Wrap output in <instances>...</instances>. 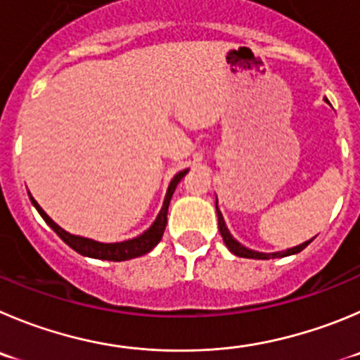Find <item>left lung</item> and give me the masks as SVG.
I'll return each instance as SVG.
<instances>
[{"instance_id": "8db88e82", "label": "left lung", "mask_w": 360, "mask_h": 360, "mask_svg": "<svg viewBox=\"0 0 360 360\" xmlns=\"http://www.w3.org/2000/svg\"><path fill=\"white\" fill-rule=\"evenodd\" d=\"M327 101V99H325ZM328 103V101H327ZM217 214H218V229H220L221 238H224V243L227 245L231 252H233L234 256L238 257H248V259H275V257H286V256H293V254H298V252L304 250L312 240L305 241V243L298 245V247L293 248H288V250H282V252H274V254H264V252H256V250H250V248L243 247L241 243H238L233 236H231L229 229H227L226 221H224V217H221L220 210H218V200H217Z\"/></svg>"}]
</instances>
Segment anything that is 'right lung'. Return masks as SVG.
<instances>
[{"label": "right lung", "instance_id": "right-lung-1", "mask_svg": "<svg viewBox=\"0 0 360 360\" xmlns=\"http://www.w3.org/2000/svg\"><path fill=\"white\" fill-rule=\"evenodd\" d=\"M186 170H181L174 176V179L170 181L169 190H167V195H165V202L163 207H161L160 214L156 217L153 226L142 233L140 236L133 238V240H126V241H119V243H101V241L90 240V238H83V236H76V234H70L67 231H63L58 224L51 220V218L46 214V211L37 204V200L30 195V200L35 206V210L39 211L40 217L44 218V221L69 245L72 250H76L78 254L86 257H94V259H106V261H126V259H133V257H140L147 252L153 250L158 243H160L161 236L165 233V227H167V213H169V204L170 199L174 195V190L179 184V181L186 176Z\"/></svg>", "mask_w": 360, "mask_h": 360}]
</instances>
